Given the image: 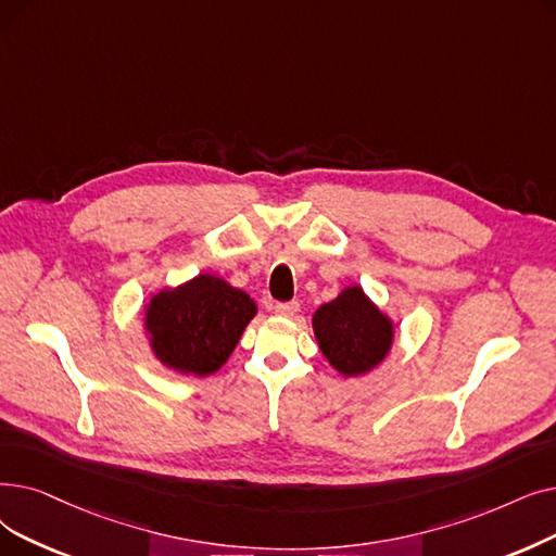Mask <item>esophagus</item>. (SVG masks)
Instances as JSON below:
<instances>
[{
	"mask_svg": "<svg viewBox=\"0 0 556 556\" xmlns=\"http://www.w3.org/2000/svg\"><path fill=\"white\" fill-rule=\"evenodd\" d=\"M273 311L277 313V316L291 318L300 311V302H277V304H273Z\"/></svg>",
	"mask_w": 556,
	"mask_h": 556,
	"instance_id": "1",
	"label": "esophagus"
}]
</instances>
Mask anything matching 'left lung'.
<instances>
[{
    "instance_id": "left-lung-1",
    "label": "left lung",
    "mask_w": 556,
    "mask_h": 556,
    "mask_svg": "<svg viewBox=\"0 0 556 556\" xmlns=\"http://www.w3.org/2000/svg\"><path fill=\"white\" fill-rule=\"evenodd\" d=\"M313 333L329 364L345 377L375 370L393 348V320L361 286H348L313 316Z\"/></svg>"
}]
</instances>
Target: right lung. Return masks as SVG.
Masks as SVG:
<instances>
[{
	"label": "right lung",
	"instance_id": "add662e5",
	"mask_svg": "<svg viewBox=\"0 0 556 556\" xmlns=\"http://www.w3.org/2000/svg\"><path fill=\"white\" fill-rule=\"evenodd\" d=\"M256 316L254 300L215 275L163 288L144 306L150 348L165 368L206 377L218 372Z\"/></svg>",
	"mask_w": 556,
	"mask_h": 556
}]
</instances>
